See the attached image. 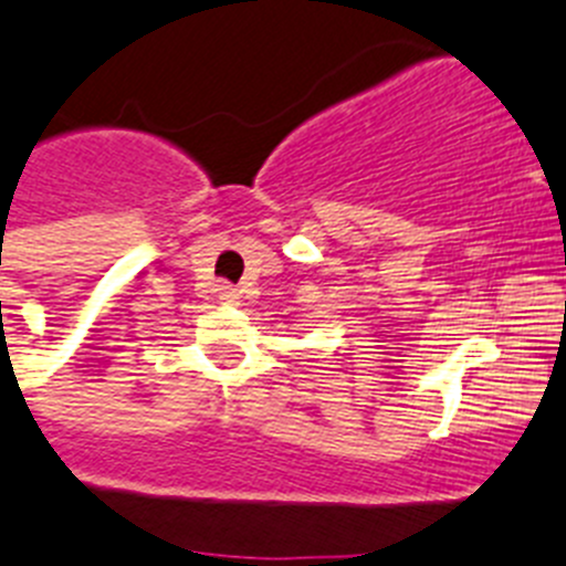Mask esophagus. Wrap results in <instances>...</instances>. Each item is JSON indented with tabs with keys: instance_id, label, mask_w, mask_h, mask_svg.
Segmentation results:
<instances>
[{
	"instance_id": "34e87169",
	"label": "esophagus",
	"mask_w": 566,
	"mask_h": 566,
	"mask_svg": "<svg viewBox=\"0 0 566 566\" xmlns=\"http://www.w3.org/2000/svg\"><path fill=\"white\" fill-rule=\"evenodd\" d=\"M226 298H234V290H226Z\"/></svg>"
}]
</instances>
